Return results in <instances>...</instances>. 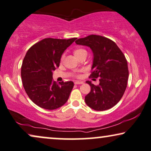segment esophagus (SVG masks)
Returning <instances> with one entry per match:
<instances>
[{"mask_svg":"<svg viewBox=\"0 0 151 151\" xmlns=\"http://www.w3.org/2000/svg\"><path fill=\"white\" fill-rule=\"evenodd\" d=\"M74 83H75V84H83V82L81 81H74Z\"/></svg>","mask_w":151,"mask_h":151,"instance_id":"34e87169","label":"esophagus"}]
</instances>
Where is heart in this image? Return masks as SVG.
I'll return each instance as SVG.
<instances>
[{
    "label": "heart",
    "mask_w": 151,
    "mask_h": 151,
    "mask_svg": "<svg viewBox=\"0 0 151 151\" xmlns=\"http://www.w3.org/2000/svg\"><path fill=\"white\" fill-rule=\"evenodd\" d=\"M85 51H86L85 49L79 48V49H77L75 51H74V54H75V56H79V54H81V53H82L83 52H85ZM64 58H65V54H63L61 56V61H63V60H64ZM77 77H80V75L79 74H77Z\"/></svg>",
    "instance_id": "b5f03b06"
}]
</instances>
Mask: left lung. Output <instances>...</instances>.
<instances>
[{"label": "left lung", "instance_id": "obj_1", "mask_svg": "<svg viewBox=\"0 0 151 151\" xmlns=\"http://www.w3.org/2000/svg\"><path fill=\"white\" fill-rule=\"evenodd\" d=\"M75 42L92 49L94 58L89 78L100 81L98 85L86 81L91 92L85 97L86 103L96 111L109 109L121 100L127 88L129 71L125 55L114 41L101 35H91Z\"/></svg>", "mask_w": 151, "mask_h": 151}]
</instances>
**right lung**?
Here are the masks:
<instances>
[{
    "instance_id": "obj_1",
    "label": "right lung",
    "mask_w": 151,
    "mask_h": 151,
    "mask_svg": "<svg viewBox=\"0 0 151 151\" xmlns=\"http://www.w3.org/2000/svg\"><path fill=\"white\" fill-rule=\"evenodd\" d=\"M77 39L45 38L26 53L21 70L23 86L30 100L40 107L56 109L69 98L74 83H57L53 80V71L59 67L64 51Z\"/></svg>"
}]
</instances>
